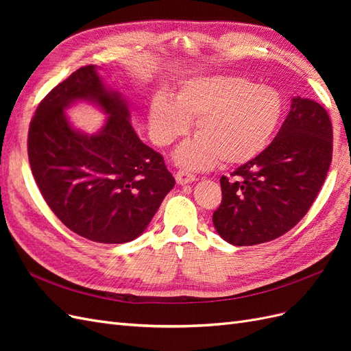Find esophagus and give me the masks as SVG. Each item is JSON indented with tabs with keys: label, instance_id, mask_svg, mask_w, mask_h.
Listing matches in <instances>:
<instances>
[{
	"label": "esophagus",
	"instance_id": "obj_1",
	"mask_svg": "<svg viewBox=\"0 0 351 351\" xmlns=\"http://www.w3.org/2000/svg\"><path fill=\"white\" fill-rule=\"evenodd\" d=\"M176 180L178 184H187V183H192L196 180V176L193 173L187 171V169H180L176 174Z\"/></svg>",
	"mask_w": 351,
	"mask_h": 351
}]
</instances>
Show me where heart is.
<instances>
[{
	"instance_id": "1",
	"label": "heart",
	"mask_w": 351,
	"mask_h": 351,
	"mask_svg": "<svg viewBox=\"0 0 351 351\" xmlns=\"http://www.w3.org/2000/svg\"><path fill=\"white\" fill-rule=\"evenodd\" d=\"M281 114L282 99L275 89L254 86L241 77L210 76L187 82L174 104L158 97L149 125L155 142L168 145L187 132V121H195L196 139L176 154L180 164L239 165L267 146Z\"/></svg>"
}]
</instances>
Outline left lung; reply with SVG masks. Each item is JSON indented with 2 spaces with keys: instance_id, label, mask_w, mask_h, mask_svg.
<instances>
[{
  "instance_id": "8db88e82",
  "label": "left lung",
  "mask_w": 351,
  "mask_h": 351,
  "mask_svg": "<svg viewBox=\"0 0 351 351\" xmlns=\"http://www.w3.org/2000/svg\"><path fill=\"white\" fill-rule=\"evenodd\" d=\"M332 159V124L312 99L293 98L271 145L230 177L212 215L218 234L234 246L275 240L290 231L321 192Z\"/></svg>"
}]
</instances>
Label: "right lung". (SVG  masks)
Segmentation results:
<instances>
[{"instance_id": "1", "label": "right lung", "mask_w": 351, "mask_h": 351, "mask_svg": "<svg viewBox=\"0 0 351 351\" xmlns=\"http://www.w3.org/2000/svg\"><path fill=\"white\" fill-rule=\"evenodd\" d=\"M76 99L97 101L110 115L98 135H82L66 123L64 110ZM129 117L120 95L84 66L57 84L30 120L27 155L42 197L69 230L97 243L141 236L176 184L162 155L137 137Z\"/></svg>"}]
</instances>
